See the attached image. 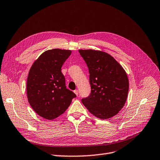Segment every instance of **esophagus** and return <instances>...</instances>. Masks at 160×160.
Here are the masks:
<instances>
[{"label":"esophagus","mask_w":160,"mask_h":160,"mask_svg":"<svg viewBox=\"0 0 160 160\" xmlns=\"http://www.w3.org/2000/svg\"><path fill=\"white\" fill-rule=\"evenodd\" d=\"M74 93L77 95V96H78V94H79V92H78V89H76V90H74Z\"/></svg>","instance_id":"obj_1"}]
</instances>
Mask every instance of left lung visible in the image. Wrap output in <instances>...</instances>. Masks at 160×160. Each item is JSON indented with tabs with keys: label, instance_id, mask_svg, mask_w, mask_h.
<instances>
[{
	"label": "left lung",
	"instance_id": "obj_1",
	"mask_svg": "<svg viewBox=\"0 0 160 160\" xmlns=\"http://www.w3.org/2000/svg\"><path fill=\"white\" fill-rule=\"evenodd\" d=\"M88 68L91 87L90 95L81 101L90 113L108 119L124 107L128 94L127 74L108 53L92 49L79 50Z\"/></svg>",
	"mask_w": 160,
	"mask_h": 160
}]
</instances>
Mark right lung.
Returning a JSON list of instances; mask_svg holds the SVG:
<instances>
[{
    "label": "right lung",
    "instance_id": "obj_1",
    "mask_svg": "<svg viewBox=\"0 0 160 160\" xmlns=\"http://www.w3.org/2000/svg\"><path fill=\"white\" fill-rule=\"evenodd\" d=\"M70 50L53 49L43 52L28 73L27 94L28 102L39 116L52 120L69 107L75 93L68 89L61 72Z\"/></svg>",
    "mask_w": 160,
    "mask_h": 160
}]
</instances>
